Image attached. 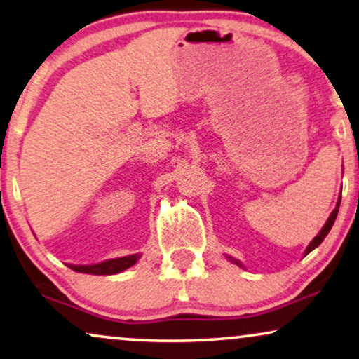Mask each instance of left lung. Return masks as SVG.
Instances as JSON below:
<instances>
[{"label":"left lung","instance_id":"obj_1","mask_svg":"<svg viewBox=\"0 0 359 359\" xmlns=\"http://www.w3.org/2000/svg\"><path fill=\"white\" fill-rule=\"evenodd\" d=\"M338 208H340V200H338V203H337V208L332 211V215L329 216V219H327V223L324 224V228H322V231L319 232V234H317V236L314 237V239H312V242H311V244H309V247H307V249H306V255L309 254V252L314 250L317 245H320V242L325 239V236H327V234H329L330 229H332V226H333V223H335V219H337ZM229 259H231V257H229ZM231 262H234V264H237V265H239V266H242V265L239 264V262L234 260V259H231Z\"/></svg>","mask_w":359,"mask_h":359}]
</instances>
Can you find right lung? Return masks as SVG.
<instances>
[{
  "label": "right lung",
  "mask_w": 359,
  "mask_h": 359,
  "mask_svg": "<svg viewBox=\"0 0 359 359\" xmlns=\"http://www.w3.org/2000/svg\"><path fill=\"white\" fill-rule=\"evenodd\" d=\"M138 259L140 255H128V257H120V259L100 262V264H95V265H68V266L74 271H79V273L114 275L130 269L131 265L136 264V260Z\"/></svg>",
  "instance_id": "obj_1"
}]
</instances>
